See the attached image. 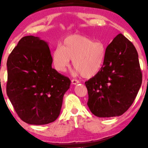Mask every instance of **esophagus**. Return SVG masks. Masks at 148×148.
Wrapping results in <instances>:
<instances>
[{
  "label": "esophagus",
  "instance_id": "1",
  "mask_svg": "<svg viewBox=\"0 0 148 148\" xmlns=\"http://www.w3.org/2000/svg\"><path fill=\"white\" fill-rule=\"evenodd\" d=\"M79 82L78 81V80H77L76 79H73L72 80V84H74V85H76L77 84H79Z\"/></svg>",
  "mask_w": 148,
  "mask_h": 148
}]
</instances>
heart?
Wrapping results in <instances>:
<instances>
[{
	"mask_svg": "<svg viewBox=\"0 0 148 148\" xmlns=\"http://www.w3.org/2000/svg\"><path fill=\"white\" fill-rule=\"evenodd\" d=\"M106 48L100 41H93L79 34L67 36L61 46H57L51 55L54 68L64 72L71 59L76 71L84 77L95 76L101 71L106 59Z\"/></svg>",
	"mask_w": 148,
	"mask_h": 148,
	"instance_id": "heart-1",
	"label": "heart"
}]
</instances>
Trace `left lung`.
<instances>
[{
	"label": "left lung",
	"instance_id": "obj_1",
	"mask_svg": "<svg viewBox=\"0 0 148 148\" xmlns=\"http://www.w3.org/2000/svg\"><path fill=\"white\" fill-rule=\"evenodd\" d=\"M142 81L136 49L119 34L106 47L101 71L85 82L90 111L99 117L121 116L133 103Z\"/></svg>",
	"mask_w": 148,
	"mask_h": 148
}]
</instances>
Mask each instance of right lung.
Wrapping results in <instances>:
<instances>
[{
	"label": "right lung",
	"instance_id": "1",
	"mask_svg": "<svg viewBox=\"0 0 148 148\" xmlns=\"http://www.w3.org/2000/svg\"><path fill=\"white\" fill-rule=\"evenodd\" d=\"M51 64L48 44L34 36L23 37L8 57L6 93L27 123L48 124L59 116L71 80Z\"/></svg>",
	"mask_w": 148,
	"mask_h": 148
}]
</instances>
